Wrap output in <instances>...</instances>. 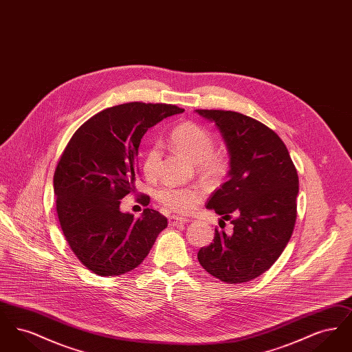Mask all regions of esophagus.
<instances>
[{
    "instance_id": "obj_1",
    "label": "esophagus",
    "mask_w": 352,
    "mask_h": 352,
    "mask_svg": "<svg viewBox=\"0 0 352 352\" xmlns=\"http://www.w3.org/2000/svg\"><path fill=\"white\" fill-rule=\"evenodd\" d=\"M188 219L181 218V217H177V215H173V217H168V226L174 227V226H179V224H184L187 223Z\"/></svg>"
}]
</instances>
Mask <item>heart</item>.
<instances>
[{
	"instance_id": "1",
	"label": "heart",
	"mask_w": 352,
	"mask_h": 352,
	"mask_svg": "<svg viewBox=\"0 0 352 352\" xmlns=\"http://www.w3.org/2000/svg\"><path fill=\"white\" fill-rule=\"evenodd\" d=\"M173 149L195 162L198 171L208 179H219L224 175L227 162L226 158L214 151L215 141L201 125L195 122H184L175 126L168 135ZM161 165V151L157 145L151 146L142 161V170L148 179L157 178ZM203 191L198 187H179L166 184L157 191V201L170 211L178 214L191 212L201 201Z\"/></svg>"
}]
</instances>
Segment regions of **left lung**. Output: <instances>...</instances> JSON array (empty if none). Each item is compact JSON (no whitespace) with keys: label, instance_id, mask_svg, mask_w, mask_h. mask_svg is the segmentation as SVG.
<instances>
[{"label":"left lung","instance_id":"left-lung-1","mask_svg":"<svg viewBox=\"0 0 352 352\" xmlns=\"http://www.w3.org/2000/svg\"><path fill=\"white\" fill-rule=\"evenodd\" d=\"M197 112L215 122L230 153V178L212 192L207 208L232 224L227 234L215 228L198 260L223 283H247L268 270L290 240L298 174L284 141L263 122L232 111Z\"/></svg>","mask_w":352,"mask_h":352}]
</instances>
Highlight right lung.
I'll list each match as a JSON object with an SVG mask.
<instances>
[{"label": "right lung", "instance_id": "1", "mask_svg": "<svg viewBox=\"0 0 352 352\" xmlns=\"http://www.w3.org/2000/svg\"><path fill=\"white\" fill-rule=\"evenodd\" d=\"M184 111L171 104H121L88 118L68 141L54 173L56 214L69 248L95 274L133 270L168 227V219L151 208L138 219L121 212L120 201L134 191L142 135ZM149 201L145 194L140 198L144 206Z\"/></svg>", "mask_w": 352, "mask_h": 352}]
</instances>
